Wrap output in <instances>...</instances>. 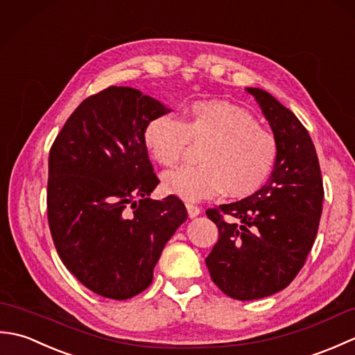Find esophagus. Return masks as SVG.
Listing matches in <instances>:
<instances>
[{
  "instance_id": "34e87169",
  "label": "esophagus",
  "mask_w": 355,
  "mask_h": 355,
  "mask_svg": "<svg viewBox=\"0 0 355 355\" xmlns=\"http://www.w3.org/2000/svg\"><path fill=\"white\" fill-rule=\"evenodd\" d=\"M186 209L191 218H195L201 214V209L197 205H192V202H186Z\"/></svg>"
}]
</instances>
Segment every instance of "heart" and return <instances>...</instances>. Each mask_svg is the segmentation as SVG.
Listing matches in <instances>:
<instances>
[{"instance_id":"b5f03b06","label":"heart","mask_w":355,"mask_h":355,"mask_svg":"<svg viewBox=\"0 0 355 355\" xmlns=\"http://www.w3.org/2000/svg\"><path fill=\"white\" fill-rule=\"evenodd\" d=\"M155 162L172 168L183 160L189 143L202 145L198 164L183 166L163 177L164 189L186 201L225 192L247 197L267 182L277 160V141L250 112L224 101H197L182 120L162 114L143 132Z\"/></svg>"}]
</instances>
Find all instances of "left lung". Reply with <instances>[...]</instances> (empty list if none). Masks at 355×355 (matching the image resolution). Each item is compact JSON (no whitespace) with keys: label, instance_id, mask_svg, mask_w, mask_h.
<instances>
[{"label":"left lung","instance_id":"left-lung-1","mask_svg":"<svg viewBox=\"0 0 355 355\" xmlns=\"http://www.w3.org/2000/svg\"><path fill=\"white\" fill-rule=\"evenodd\" d=\"M245 89L268 120L277 160L259 191L207 210L220 238L206 266L224 294L254 300L284 290L304 267L318 235L323 183L313 140L299 119L263 89Z\"/></svg>","mask_w":355,"mask_h":355}]
</instances>
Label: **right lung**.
<instances>
[{
	"label": "right lung",
	"instance_id": "obj_1",
	"mask_svg": "<svg viewBox=\"0 0 355 355\" xmlns=\"http://www.w3.org/2000/svg\"><path fill=\"white\" fill-rule=\"evenodd\" d=\"M169 111L135 88L108 87L73 111L51 145L53 243L64 266L102 297L146 290L166 243L187 220L175 195L148 198L158 178L143 132Z\"/></svg>",
	"mask_w": 355,
	"mask_h": 355
}]
</instances>
